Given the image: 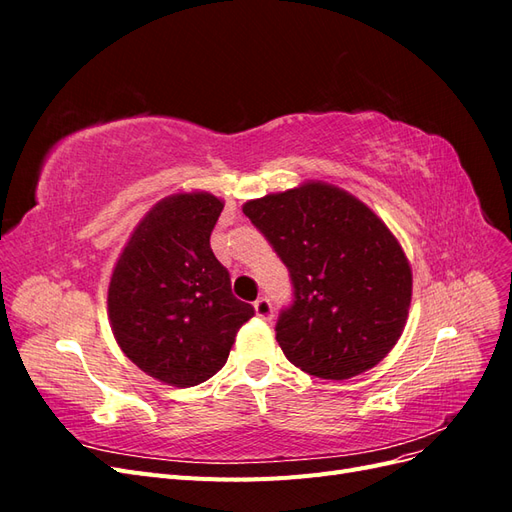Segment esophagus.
Masks as SVG:
<instances>
[{"mask_svg":"<svg viewBox=\"0 0 512 512\" xmlns=\"http://www.w3.org/2000/svg\"><path fill=\"white\" fill-rule=\"evenodd\" d=\"M254 309H256V316L260 320H271L273 318V307L269 303L267 297H260L256 303H254Z\"/></svg>","mask_w":512,"mask_h":512,"instance_id":"esophagus-1","label":"esophagus"}]
</instances>
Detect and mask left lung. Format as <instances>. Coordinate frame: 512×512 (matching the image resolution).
Listing matches in <instances>:
<instances>
[{
    "instance_id": "obj_1",
    "label": "left lung",
    "mask_w": 512,
    "mask_h": 512,
    "mask_svg": "<svg viewBox=\"0 0 512 512\" xmlns=\"http://www.w3.org/2000/svg\"><path fill=\"white\" fill-rule=\"evenodd\" d=\"M243 213L288 267L292 305L275 339L309 376L348 380L378 365L404 333L412 271L393 232L329 183L250 200Z\"/></svg>"
}]
</instances>
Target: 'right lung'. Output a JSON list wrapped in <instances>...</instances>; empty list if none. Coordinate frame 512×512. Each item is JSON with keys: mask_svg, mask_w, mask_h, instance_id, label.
I'll return each instance as SVG.
<instances>
[{"mask_svg": "<svg viewBox=\"0 0 512 512\" xmlns=\"http://www.w3.org/2000/svg\"><path fill=\"white\" fill-rule=\"evenodd\" d=\"M222 209L207 192L162 198L134 228L108 284V318L123 354L181 389L218 374L254 316L211 250Z\"/></svg>", "mask_w": 512, "mask_h": 512, "instance_id": "obj_1", "label": "right lung"}]
</instances>
